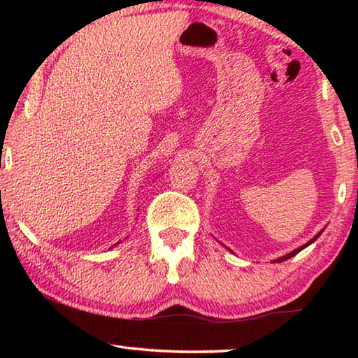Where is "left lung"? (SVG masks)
I'll return each instance as SVG.
<instances>
[{
    "label": "left lung",
    "instance_id": "obj_1",
    "mask_svg": "<svg viewBox=\"0 0 358 358\" xmlns=\"http://www.w3.org/2000/svg\"><path fill=\"white\" fill-rule=\"evenodd\" d=\"M317 237H319V235H317ZM317 237H316V238H317ZM316 238H313V240L310 241V243H306L305 246H301V248H299V250H295V251H292V252H290V254H287V256H284V257H280V259H276V262H282V260H287L289 257H292V256H295V254H299V252H300L301 250H305V248H306L308 245H311V243H313V241H314V240H316Z\"/></svg>",
    "mask_w": 358,
    "mask_h": 358
}]
</instances>
